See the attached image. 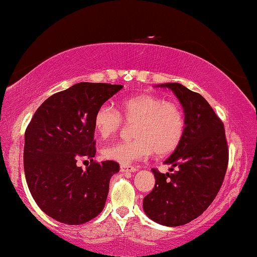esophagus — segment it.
Here are the masks:
<instances>
[{"label": "esophagus", "instance_id": "esophagus-1", "mask_svg": "<svg viewBox=\"0 0 257 257\" xmlns=\"http://www.w3.org/2000/svg\"><path fill=\"white\" fill-rule=\"evenodd\" d=\"M120 169L122 172H136L138 170L137 167H132V165H121Z\"/></svg>", "mask_w": 257, "mask_h": 257}]
</instances>
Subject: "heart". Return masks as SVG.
<instances>
[{
  "label": "heart",
  "mask_w": 257,
  "mask_h": 257,
  "mask_svg": "<svg viewBox=\"0 0 257 257\" xmlns=\"http://www.w3.org/2000/svg\"><path fill=\"white\" fill-rule=\"evenodd\" d=\"M127 123H135L130 142H119L103 150V156L128 165L152 153L165 155L179 145L185 132V113L175 101L153 94H141L120 102V112L103 104L94 116V125L102 138L115 136Z\"/></svg>",
  "instance_id": "heart-1"
}]
</instances>
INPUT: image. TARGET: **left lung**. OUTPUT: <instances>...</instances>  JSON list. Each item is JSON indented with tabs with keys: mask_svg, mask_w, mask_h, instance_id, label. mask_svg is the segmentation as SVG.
<instances>
[{
	"mask_svg": "<svg viewBox=\"0 0 257 257\" xmlns=\"http://www.w3.org/2000/svg\"><path fill=\"white\" fill-rule=\"evenodd\" d=\"M160 86L170 88L184 106L185 132L164 162L178 169L168 173L152 169L155 186L143 206L155 222L178 227L196 219L214 201L227 172L229 150L223 122L201 94L178 82Z\"/></svg>",
	"mask_w": 257,
	"mask_h": 257,
	"instance_id": "1",
	"label": "left lung"
}]
</instances>
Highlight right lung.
<instances>
[{
	"instance_id": "obj_1",
	"label": "right lung",
	"mask_w": 257,
	"mask_h": 257,
	"mask_svg": "<svg viewBox=\"0 0 257 257\" xmlns=\"http://www.w3.org/2000/svg\"><path fill=\"white\" fill-rule=\"evenodd\" d=\"M123 88L103 82H79L50 96L35 112L25 133L24 169L33 198L59 222L82 224L102 212L115 161L96 162L94 116ZM89 158L86 169L76 165Z\"/></svg>"
}]
</instances>
